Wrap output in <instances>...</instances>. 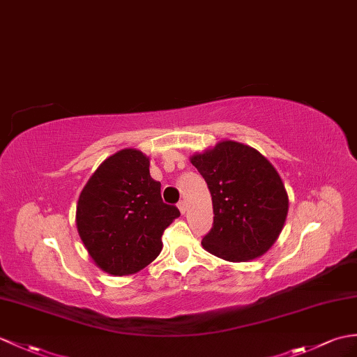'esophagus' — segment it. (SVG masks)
<instances>
[{"label":"esophagus","instance_id":"34e87169","mask_svg":"<svg viewBox=\"0 0 357 357\" xmlns=\"http://www.w3.org/2000/svg\"><path fill=\"white\" fill-rule=\"evenodd\" d=\"M178 208H179V211H181V214H185V211H187V202H185V201H181V202L178 204Z\"/></svg>","mask_w":357,"mask_h":357}]
</instances>
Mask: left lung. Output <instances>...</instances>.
Here are the masks:
<instances>
[{
	"label": "left lung",
	"mask_w": 357,
	"mask_h": 357,
	"mask_svg": "<svg viewBox=\"0 0 357 357\" xmlns=\"http://www.w3.org/2000/svg\"><path fill=\"white\" fill-rule=\"evenodd\" d=\"M190 161L204 176L213 201V228L205 251L228 261H250L275 243L289 211V197L275 167L255 151L225 139Z\"/></svg>",
	"instance_id": "left-lung-1"
}]
</instances>
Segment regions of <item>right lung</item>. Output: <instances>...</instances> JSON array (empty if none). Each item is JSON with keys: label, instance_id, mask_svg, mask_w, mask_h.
Listing matches in <instances>:
<instances>
[{"label": "right lung", "instance_id": "right-lung-1", "mask_svg": "<svg viewBox=\"0 0 357 357\" xmlns=\"http://www.w3.org/2000/svg\"><path fill=\"white\" fill-rule=\"evenodd\" d=\"M149 165L143 152L123 149L98 165L79 196L82 242L97 266L115 277L151 264L162 250L164 229L181 214L162 202Z\"/></svg>", "mask_w": 357, "mask_h": 357}]
</instances>
